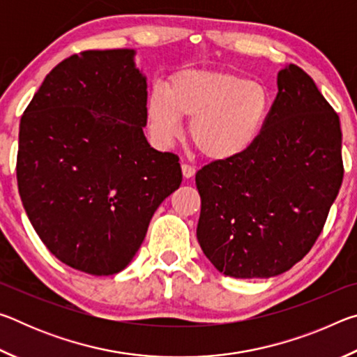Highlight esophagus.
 I'll list each match as a JSON object with an SVG mask.
<instances>
[{
    "mask_svg": "<svg viewBox=\"0 0 357 357\" xmlns=\"http://www.w3.org/2000/svg\"><path fill=\"white\" fill-rule=\"evenodd\" d=\"M181 170H183V176H184L185 179H190V178H193V174H195V168H193V167L189 165V164H183V165H181Z\"/></svg>",
    "mask_w": 357,
    "mask_h": 357,
    "instance_id": "obj_1",
    "label": "esophagus"
}]
</instances>
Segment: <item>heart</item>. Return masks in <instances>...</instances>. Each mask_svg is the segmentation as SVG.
<instances>
[{"label": "heart", "mask_w": 357, "mask_h": 357, "mask_svg": "<svg viewBox=\"0 0 357 357\" xmlns=\"http://www.w3.org/2000/svg\"><path fill=\"white\" fill-rule=\"evenodd\" d=\"M271 94L259 82L215 70H183L168 91L154 88L146 102V123L159 146L172 144L190 119L189 135L200 153L223 162L247 153L268 123Z\"/></svg>", "instance_id": "obj_1"}]
</instances>
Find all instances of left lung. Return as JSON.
<instances>
[{"label":"left lung","mask_w":357,"mask_h":357,"mask_svg":"<svg viewBox=\"0 0 357 357\" xmlns=\"http://www.w3.org/2000/svg\"><path fill=\"white\" fill-rule=\"evenodd\" d=\"M259 140L197 173V239L219 273L268 279L287 273L321 233L343 179L340 119L298 66L277 74Z\"/></svg>","instance_id":"8db88e82"}]
</instances>
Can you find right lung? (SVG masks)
<instances>
[{"label":"right lung","mask_w":357,"mask_h":357,"mask_svg":"<svg viewBox=\"0 0 357 357\" xmlns=\"http://www.w3.org/2000/svg\"><path fill=\"white\" fill-rule=\"evenodd\" d=\"M146 88L135 50H88L55 66L22 116L23 208L47 249L82 273L123 271L183 181L178 155L143 134Z\"/></svg>","instance_id":"1"}]
</instances>
